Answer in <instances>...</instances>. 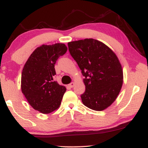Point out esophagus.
<instances>
[{"label":"esophagus","mask_w":148,"mask_h":148,"mask_svg":"<svg viewBox=\"0 0 148 148\" xmlns=\"http://www.w3.org/2000/svg\"><path fill=\"white\" fill-rule=\"evenodd\" d=\"M74 85H75V83L72 82V83H71L70 84H69V86L70 88H73V87L74 86Z\"/></svg>","instance_id":"esophagus-1"}]
</instances>
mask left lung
I'll return each instance as SVG.
<instances>
[{
    "instance_id": "left-lung-1",
    "label": "left lung",
    "mask_w": 148,
    "mask_h": 148,
    "mask_svg": "<svg viewBox=\"0 0 148 148\" xmlns=\"http://www.w3.org/2000/svg\"><path fill=\"white\" fill-rule=\"evenodd\" d=\"M68 47L85 77L83 104L97 111L107 108L116 99L123 82L122 66L116 54L92 38L70 42Z\"/></svg>"
}]
</instances>
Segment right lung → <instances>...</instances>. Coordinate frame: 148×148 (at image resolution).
Instances as JSON below:
<instances>
[{
    "instance_id": "right-lung-1",
    "label": "right lung",
    "mask_w": 148,
    "mask_h": 148,
    "mask_svg": "<svg viewBox=\"0 0 148 148\" xmlns=\"http://www.w3.org/2000/svg\"><path fill=\"white\" fill-rule=\"evenodd\" d=\"M65 44L57 43L38 47L28 58L21 73V88L36 110L49 114L59 108L66 88L53 80L54 64L66 53Z\"/></svg>"
}]
</instances>
